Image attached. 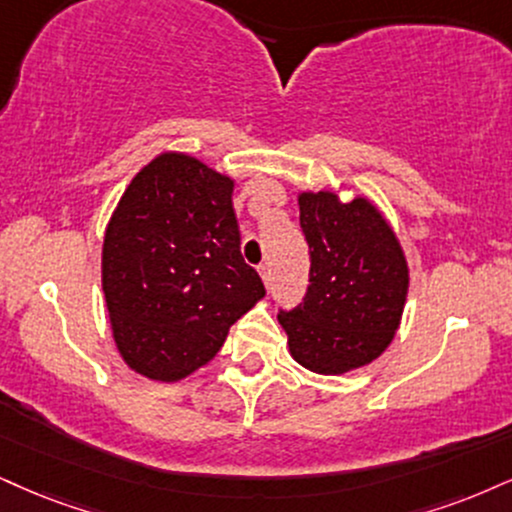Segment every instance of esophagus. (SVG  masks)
Instances as JSON below:
<instances>
[{
    "label": "esophagus",
    "instance_id": "1",
    "mask_svg": "<svg viewBox=\"0 0 512 512\" xmlns=\"http://www.w3.org/2000/svg\"><path fill=\"white\" fill-rule=\"evenodd\" d=\"M258 273H261V280H263V285H270V282H273V270H270V266L268 263H263V266H258Z\"/></svg>",
    "mask_w": 512,
    "mask_h": 512
}]
</instances>
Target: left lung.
Segmentation results:
<instances>
[{"label": "left lung", "instance_id": "1", "mask_svg": "<svg viewBox=\"0 0 512 512\" xmlns=\"http://www.w3.org/2000/svg\"><path fill=\"white\" fill-rule=\"evenodd\" d=\"M299 223L311 254L304 304L280 311L289 353L320 375L375 361L399 330L408 263L399 237L370 199L301 192Z\"/></svg>", "mask_w": 512, "mask_h": 512}]
</instances>
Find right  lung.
<instances>
[{
	"instance_id": "right-lung-1",
	"label": "right lung",
	"mask_w": 512,
	"mask_h": 512,
	"mask_svg": "<svg viewBox=\"0 0 512 512\" xmlns=\"http://www.w3.org/2000/svg\"><path fill=\"white\" fill-rule=\"evenodd\" d=\"M235 180L163 151L132 178L106 225L102 287L123 361L156 382L206 365L266 296L239 251Z\"/></svg>"
}]
</instances>
